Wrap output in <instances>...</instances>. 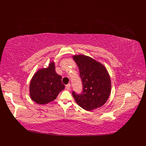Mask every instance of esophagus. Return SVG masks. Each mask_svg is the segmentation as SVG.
<instances>
[{
	"instance_id": "esophagus-1",
	"label": "esophagus",
	"mask_w": 146,
	"mask_h": 146,
	"mask_svg": "<svg viewBox=\"0 0 146 146\" xmlns=\"http://www.w3.org/2000/svg\"><path fill=\"white\" fill-rule=\"evenodd\" d=\"M70 88H71V85L70 83L67 84V85H66V88L67 89V90H70Z\"/></svg>"
}]
</instances>
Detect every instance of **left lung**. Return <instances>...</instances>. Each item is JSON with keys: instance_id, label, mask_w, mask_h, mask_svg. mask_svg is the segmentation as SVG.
I'll return each instance as SVG.
<instances>
[{"instance_id": "8db88e82", "label": "left lung", "mask_w": 146, "mask_h": 146, "mask_svg": "<svg viewBox=\"0 0 146 146\" xmlns=\"http://www.w3.org/2000/svg\"><path fill=\"white\" fill-rule=\"evenodd\" d=\"M73 58L79 67L83 85L80 94L72 92L76 103L87 111L101 107L108 99L111 91L110 76L106 68L85 55H76Z\"/></svg>"}]
</instances>
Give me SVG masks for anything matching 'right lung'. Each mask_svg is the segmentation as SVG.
Returning <instances> with one entry per match:
<instances>
[{"label":"right lung","mask_w":146,"mask_h":146,"mask_svg":"<svg viewBox=\"0 0 146 146\" xmlns=\"http://www.w3.org/2000/svg\"><path fill=\"white\" fill-rule=\"evenodd\" d=\"M61 79L56 72L54 63L51 61L48 67L40 69L33 76L29 85L31 98L40 105L54 101L65 88Z\"/></svg>","instance_id":"obj_1"}]
</instances>
